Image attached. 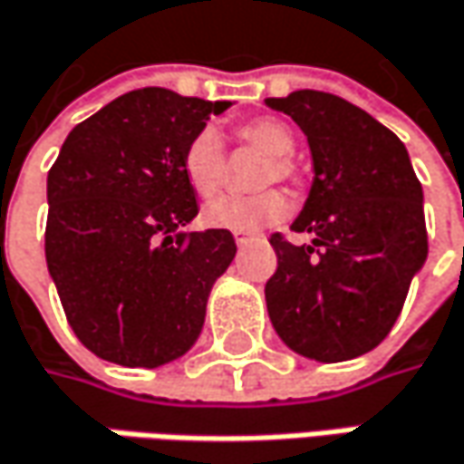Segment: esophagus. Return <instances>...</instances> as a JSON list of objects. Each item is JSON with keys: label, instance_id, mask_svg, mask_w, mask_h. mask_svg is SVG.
Returning <instances> with one entry per match:
<instances>
[{"label": "esophagus", "instance_id": "obj_1", "mask_svg": "<svg viewBox=\"0 0 464 464\" xmlns=\"http://www.w3.org/2000/svg\"><path fill=\"white\" fill-rule=\"evenodd\" d=\"M233 238H236V244H238V246H244V244H249V241H252V233H249V231H233Z\"/></svg>", "mask_w": 464, "mask_h": 464}]
</instances>
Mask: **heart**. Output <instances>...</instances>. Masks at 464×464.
I'll return each instance as SVG.
<instances>
[{
	"instance_id": "1",
	"label": "heart",
	"mask_w": 464,
	"mask_h": 464,
	"mask_svg": "<svg viewBox=\"0 0 464 464\" xmlns=\"http://www.w3.org/2000/svg\"><path fill=\"white\" fill-rule=\"evenodd\" d=\"M238 141L265 151L267 160L259 168L257 183L288 180L296 168L291 162L294 133L286 123L276 118H255L236 128ZM183 176L199 197H212L226 183V151L223 141L215 130H199L183 150ZM288 215V199L278 188H262L257 194H228L207 202L202 220L209 228L223 231H259L265 226H276Z\"/></svg>"
}]
</instances>
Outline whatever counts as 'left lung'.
I'll list each match as a JSON object with an SVG mask.
<instances>
[{
    "instance_id": "left-lung-1",
    "label": "left lung",
    "mask_w": 464,
    "mask_h": 464,
    "mask_svg": "<svg viewBox=\"0 0 464 464\" xmlns=\"http://www.w3.org/2000/svg\"><path fill=\"white\" fill-rule=\"evenodd\" d=\"M265 104L304 130L314 168L291 226L313 233V244L270 236L273 328L317 362L360 357L389 336L428 257L420 180L396 133L341 96L302 89Z\"/></svg>"
}]
</instances>
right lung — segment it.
<instances>
[{
	"instance_id": "1",
	"label": "right lung",
	"mask_w": 464,
	"mask_h": 464,
	"mask_svg": "<svg viewBox=\"0 0 464 464\" xmlns=\"http://www.w3.org/2000/svg\"><path fill=\"white\" fill-rule=\"evenodd\" d=\"M228 107L150 86L68 133L46 178L44 249L70 328L96 357L157 368L199 339L236 241L223 228L180 233L199 212L180 160Z\"/></svg>"
}]
</instances>
